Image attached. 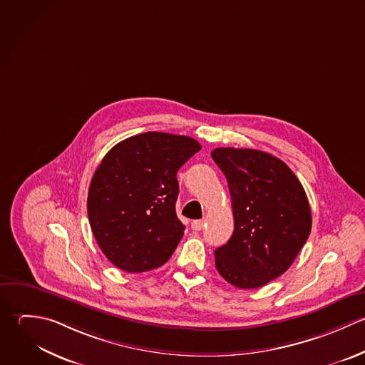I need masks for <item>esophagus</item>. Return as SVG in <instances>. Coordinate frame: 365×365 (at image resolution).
Returning <instances> with one entry per match:
<instances>
[{"instance_id":"34e87169","label":"esophagus","mask_w":365,"mask_h":365,"mask_svg":"<svg viewBox=\"0 0 365 365\" xmlns=\"http://www.w3.org/2000/svg\"><path fill=\"white\" fill-rule=\"evenodd\" d=\"M205 226V220H193L192 222V229L196 230V232H200Z\"/></svg>"}]
</instances>
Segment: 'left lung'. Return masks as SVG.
Segmentation results:
<instances>
[{
	"instance_id": "8db88e82",
	"label": "left lung",
	"mask_w": 365,
	"mask_h": 365,
	"mask_svg": "<svg viewBox=\"0 0 365 365\" xmlns=\"http://www.w3.org/2000/svg\"><path fill=\"white\" fill-rule=\"evenodd\" d=\"M212 158L227 179L235 232L215 250L220 276L239 289H259L282 276L312 232L303 185L279 158L256 150L217 148Z\"/></svg>"
}]
</instances>
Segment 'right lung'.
Masks as SVG:
<instances>
[{
    "mask_svg": "<svg viewBox=\"0 0 365 365\" xmlns=\"http://www.w3.org/2000/svg\"><path fill=\"white\" fill-rule=\"evenodd\" d=\"M200 149L189 136L145 132L105 155L86 207L96 243L113 266L143 273L170 259L185 230L175 209L176 173Z\"/></svg>",
    "mask_w": 365,
    "mask_h": 365,
    "instance_id": "obj_1",
    "label": "right lung"
}]
</instances>
